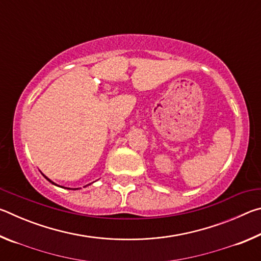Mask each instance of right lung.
Returning a JSON list of instances; mask_svg holds the SVG:
<instances>
[{"instance_id":"add662e5","label":"right lung","mask_w":261,"mask_h":261,"mask_svg":"<svg viewBox=\"0 0 261 261\" xmlns=\"http://www.w3.org/2000/svg\"><path fill=\"white\" fill-rule=\"evenodd\" d=\"M41 174H42V173H41ZM42 176H43V177H45V178H46V179L48 180V182H50L51 184H54V185H57L56 183H54V182H53V180H51V179H49V178H48V177H47V176H45V175H43V174H42ZM57 187H60V185H57ZM86 187H87V185H86ZM61 188H64V187H61ZM64 189H70V188H64ZM70 190H78V188H77V189H70Z\"/></svg>"}]
</instances>
